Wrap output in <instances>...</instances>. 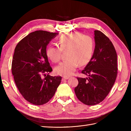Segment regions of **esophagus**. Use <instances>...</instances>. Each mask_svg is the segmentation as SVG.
<instances>
[{"mask_svg":"<svg viewBox=\"0 0 131 131\" xmlns=\"http://www.w3.org/2000/svg\"><path fill=\"white\" fill-rule=\"evenodd\" d=\"M69 78L68 77H64L62 78V80H67V79H68Z\"/></svg>","mask_w":131,"mask_h":131,"instance_id":"obj_1","label":"esophagus"}]
</instances>
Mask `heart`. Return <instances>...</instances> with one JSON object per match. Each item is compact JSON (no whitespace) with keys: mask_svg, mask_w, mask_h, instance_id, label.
<instances>
[{"mask_svg":"<svg viewBox=\"0 0 131 131\" xmlns=\"http://www.w3.org/2000/svg\"><path fill=\"white\" fill-rule=\"evenodd\" d=\"M58 47L49 45L46 55L53 63L60 61L62 51H67V60L61 62L54 69L57 74L68 77L72 75L80 64H88L92 58L94 42L92 37L80 32H71L62 35L57 39Z\"/></svg>","mask_w":131,"mask_h":131,"instance_id":"obj_1","label":"heart"}]
</instances>
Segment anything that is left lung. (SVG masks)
<instances>
[{"mask_svg":"<svg viewBox=\"0 0 131 131\" xmlns=\"http://www.w3.org/2000/svg\"><path fill=\"white\" fill-rule=\"evenodd\" d=\"M96 46L91 61L81 71L88 78L78 77L74 89L78 100L88 105L102 102L110 92L117 74V54L110 39L100 30H94Z\"/></svg>","mask_w":131,"mask_h":131,"instance_id":"obj_1","label":"left lung"}]
</instances>
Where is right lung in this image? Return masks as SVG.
Returning a JSON list of instances; mask_svg holds the SVG:
<instances>
[{
  "instance_id": "add662e5",
  "label": "right lung",
  "mask_w": 131,
  "mask_h": 131,
  "mask_svg": "<svg viewBox=\"0 0 131 131\" xmlns=\"http://www.w3.org/2000/svg\"><path fill=\"white\" fill-rule=\"evenodd\" d=\"M57 34L35 31L23 38L15 47L12 74L19 92L33 104L40 105L48 102L61 83V76L49 75L52 69L46 55L47 45Z\"/></svg>"
}]
</instances>
